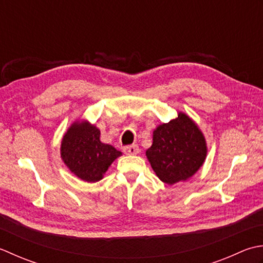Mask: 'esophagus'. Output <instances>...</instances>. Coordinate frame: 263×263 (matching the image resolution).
I'll return each mask as SVG.
<instances>
[{
  "label": "esophagus",
  "mask_w": 263,
  "mask_h": 263,
  "mask_svg": "<svg viewBox=\"0 0 263 263\" xmlns=\"http://www.w3.org/2000/svg\"><path fill=\"white\" fill-rule=\"evenodd\" d=\"M124 152L125 154H137L139 152V148L137 145H128V146H125L124 147Z\"/></svg>",
  "instance_id": "34e87169"
}]
</instances>
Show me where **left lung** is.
<instances>
[{
	"label": "left lung",
	"mask_w": 263,
	"mask_h": 263,
	"mask_svg": "<svg viewBox=\"0 0 263 263\" xmlns=\"http://www.w3.org/2000/svg\"><path fill=\"white\" fill-rule=\"evenodd\" d=\"M151 167L163 183L186 180L200 169L206 157V144L201 130L185 114L153 133V144L146 151Z\"/></svg>",
	"instance_id": "1"
}]
</instances>
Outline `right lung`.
<instances>
[{
  "mask_svg": "<svg viewBox=\"0 0 263 263\" xmlns=\"http://www.w3.org/2000/svg\"><path fill=\"white\" fill-rule=\"evenodd\" d=\"M121 152L100 141V130L88 122H76L63 136L61 158L80 179L95 183L103 178Z\"/></svg>",
  "mask_w": 263,
  "mask_h": 263,
  "instance_id": "add662e5",
  "label": "right lung"
}]
</instances>
